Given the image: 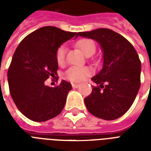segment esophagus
Segmentation results:
<instances>
[{"label": "esophagus", "instance_id": "obj_1", "mask_svg": "<svg viewBox=\"0 0 151 151\" xmlns=\"http://www.w3.org/2000/svg\"><path fill=\"white\" fill-rule=\"evenodd\" d=\"M79 86H80L79 84H72V87H73V88H78Z\"/></svg>", "mask_w": 151, "mask_h": 151}]
</instances>
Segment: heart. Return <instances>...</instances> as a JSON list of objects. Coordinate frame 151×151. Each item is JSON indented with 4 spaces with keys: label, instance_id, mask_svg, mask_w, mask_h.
<instances>
[{
    "label": "heart",
    "instance_id": "obj_1",
    "mask_svg": "<svg viewBox=\"0 0 151 151\" xmlns=\"http://www.w3.org/2000/svg\"><path fill=\"white\" fill-rule=\"evenodd\" d=\"M76 45L86 55L91 53L93 54L96 50L95 43L90 39H81L76 43ZM65 56H66L65 46H59L55 52L56 61L59 65H62L64 63ZM92 69L89 66H71L65 72L64 77L72 82H82L88 77L92 75Z\"/></svg>",
    "mask_w": 151,
    "mask_h": 151
}]
</instances>
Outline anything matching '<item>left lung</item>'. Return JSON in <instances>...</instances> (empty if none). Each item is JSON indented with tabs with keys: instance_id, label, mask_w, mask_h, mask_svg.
<instances>
[{
	"instance_id": "1",
	"label": "left lung",
	"mask_w": 151,
	"mask_h": 151,
	"mask_svg": "<svg viewBox=\"0 0 151 151\" xmlns=\"http://www.w3.org/2000/svg\"><path fill=\"white\" fill-rule=\"evenodd\" d=\"M78 36L96 41L103 52V68L92 78L97 86L85 99V106L99 118L117 119L131 107L140 87L138 54L127 39L112 29L79 32L76 37Z\"/></svg>"
}]
</instances>
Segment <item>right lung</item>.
<instances>
[{
	"mask_svg": "<svg viewBox=\"0 0 151 151\" xmlns=\"http://www.w3.org/2000/svg\"><path fill=\"white\" fill-rule=\"evenodd\" d=\"M77 33L44 27L27 35L13 55L8 71L11 96L22 114L34 122H46L62 112L70 83L52 88L45 84L57 75V48Z\"/></svg>",
	"mask_w": 151,
	"mask_h": 151,
	"instance_id": "right-lung-1",
	"label": "right lung"
}]
</instances>
